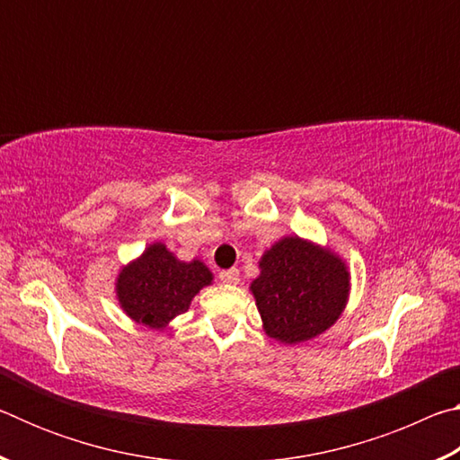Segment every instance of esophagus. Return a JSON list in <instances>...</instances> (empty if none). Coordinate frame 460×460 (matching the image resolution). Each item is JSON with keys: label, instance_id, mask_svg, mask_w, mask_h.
<instances>
[{"label": "esophagus", "instance_id": "obj_1", "mask_svg": "<svg viewBox=\"0 0 460 460\" xmlns=\"http://www.w3.org/2000/svg\"><path fill=\"white\" fill-rule=\"evenodd\" d=\"M219 278H221L223 284H239V270H235V268L223 270Z\"/></svg>", "mask_w": 460, "mask_h": 460}]
</instances>
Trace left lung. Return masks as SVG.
<instances>
[{"mask_svg":"<svg viewBox=\"0 0 460 460\" xmlns=\"http://www.w3.org/2000/svg\"><path fill=\"white\" fill-rule=\"evenodd\" d=\"M252 290L268 337L296 345L323 334L347 306L349 270L337 253L298 235L276 241L260 260Z\"/></svg>","mask_w":460,"mask_h":460,"instance_id":"left-lung-1","label":"left lung"}]
</instances>
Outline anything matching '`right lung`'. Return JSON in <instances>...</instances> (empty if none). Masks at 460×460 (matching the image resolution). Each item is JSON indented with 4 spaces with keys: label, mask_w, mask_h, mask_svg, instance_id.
I'll return each mask as SVG.
<instances>
[{
    "label": "right lung",
    "mask_w": 460,
    "mask_h": 460,
    "mask_svg": "<svg viewBox=\"0 0 460 460\" xmlns=\"http://www.w3.org/2000/svg\"><path fill=\"white\" fill-rule=\"evenodd\" d=\"M211 282V270L200 260L181 261L164 243H152L121 268L115 292L131 321L160 331L186 313L194 296Z\"/></svg>",
    "instance_id": "obj_1"
}]
</instances>
